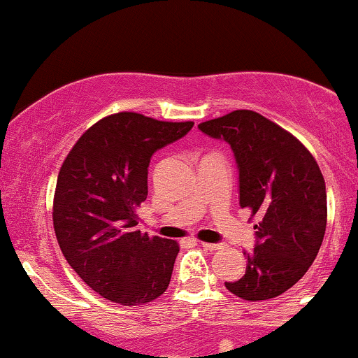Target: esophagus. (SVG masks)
<instances>
[{
    "mask_svg": "<svg viewBox=\"0 0 358 358\" xmlns=\"http://www.w3.org/2000/svg\"><path fill=\"white\" fill-rule=\"evenodd\" d=\"M201 247H203L205 250H210V252H214V250L222 249V243H208V242H201Z\"/></svg>",
    "mask_w": 358,
    "mask_h": 358,
    "instance_id": "obj_1",
    "label": "esophagus"
}]
</instances>
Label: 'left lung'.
Masks as SVG:
<instances>
[{
	"mask_svg": "<svg viewBox=\"0 0 358 358\" xmlns=\"http://www.w3.org/2000/svg\"><path fill=\"white\" fill-rule=\"evenodd\" d=\"M226 141L238 169L240 207L261 215L245 273L226 289L247 301L280 296L317 257L327 224V194L317 162L294 136L249 109L198 125Z\"/></svg>",
	"mask_w": 358,
	"mask_h": 358,
	"instance_id": "obj_1",
	"label": "left lung"
}]
</instances>
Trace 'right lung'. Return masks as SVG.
Segmentation results:
<instances>
[{
  "label": "right lung",
  "instance_id": "add662e5",
  "mask_svg": "<svg viewBox=\"0 0 358 358\" xmlns=\"http://www.w3.org/2000/svg\"><path fill=\"white\" fill-rule=\"evenodd\" d=\"M193 129L116 113L92 125L60 167L54 228L64 257L81 280L113 303L143 304L164 294L178 242L137 229L148 196L151 157Z\"/></svg>",
  "mask_w": 358,
  "mask_h": 358
}]
</instances>
